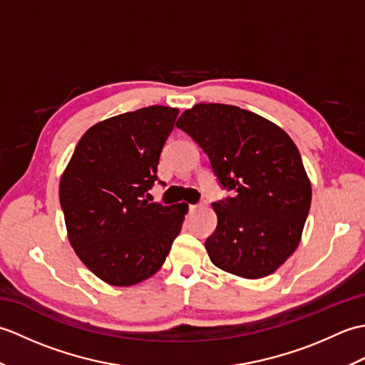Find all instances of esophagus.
Instances as JSON below:
<instances>
[{"label":"esophagus","mask_w":365,"mask_h":365,"mask_svg":"<svg viewBox=\"0 0 365 365\" xmlns=\"http://www.w3.org/2000/svg\"><path fill=\"white\" fill-rule=\"evenodd\" d=\"M199 207H200V204H192V205H188L190 210H196V208H199Z\"/></svg>","instance_id":"esophagus-1"}]
</instances>
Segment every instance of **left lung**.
<instances>
[{
	"mask_svg": "<svg viewBox=\"0 0 365 365\" xmlns=\"http://www.w3.org/2000/svg\"><path fill=\"white\" fill-rule=\"evenodd\" d=\"M175 125L199 144L222 190L213 202L218 226L205 240L216 267L259 279L276 271L299 245L312 188L298 147L259 114L199 103Z\"/></svg>",
	"mask_w": 365,
	"mask_h": 365,
	"instance_id": "1",
	"label": "left lung"
}]
</instances>
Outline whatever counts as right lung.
<instances>
[{
    "label": "right lung",
    "instance_id": "obj_1",
    "mask_svg": "<svg viewBox=\"0 0 365 365\" xmlns=\"http://www.w3.org/2000/svg\"><path fill=\"white\" fill-rule=\"evenodd\" d=\"M177 108L147 106L91 127L59 183L68 240L102 281L128 287L157 273L187 204L147 202ZM163 187L166 183L158 180Z\"/></svg>",
    "mask_w": 365,
    "mask_h": 365
}]
</instances>
